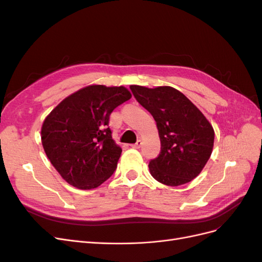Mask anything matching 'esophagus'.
<instances>
[{"label": "esophagus", "instance_id": "esophagus-1", "mask_svg": "<svg viewBox=\"0 0 262 262\" xmlns=\"http://www.w3.org/2000/svg\"><path fill=\"white\" fill-rule=\"evenodd\" d=\"M141 146H142V141H141V140H138V141H137V143L132 145V147H133V148H140Z\"/></svg>", "mask_w": 262, "mask_h": 262}]
</instances>
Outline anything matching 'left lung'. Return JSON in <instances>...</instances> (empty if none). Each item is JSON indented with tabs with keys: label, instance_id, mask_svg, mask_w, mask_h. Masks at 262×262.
Returning <instances> with one entry per match:
<instances>
[{
	"label": "left lung",
	"instance_id": "1",
	"mask_svg": "<svg viewBox=\"0 0 262 262\" xmlns=\"http://www.w3.org/2000/svg\"><path fill=\"white\" fill-rule=\"evenodd\" d=\"M130 90L153 116L161 139V153L148 164L150 175L171 187L194 179L213 149L214 130L208 119L173 87L131 85Z\"/></svg>",
	"mask_w": 262,
	"mask_h": 262
}]
</instances>
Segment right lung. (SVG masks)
Segmentation results:
<instances>
[{"label":"right lung","mask_w":262,"mask_h":262,"mask_svg":"<svg viewBox=\"0 0 262 262\" xmlns=\"http://www.w3.org/2000/svg\"><path fill=\"white\" fill-rule=\"evenodd\" d=\"M131 96L123 86L90 85L63 99L47 116L41 143L68 184L90 190L113 175L122 149L113 140L109 116Z\"/></svg>","instance_id":"right-lung-1"}]
</instances>
